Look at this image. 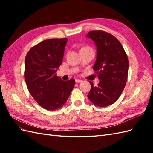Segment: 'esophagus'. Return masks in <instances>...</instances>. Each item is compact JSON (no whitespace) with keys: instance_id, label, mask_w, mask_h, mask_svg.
Segmentation results:
<instances>
[{"instance_id":"1","label":"esophagus","mask_w":153,"mask_h":153,"mask_svg":"<svg viewBox=\"0 0 153 153\" xmlns=\"http://www.w3.org/2000/svg\"><path fill=\"white\" fill-rule=\"evenodd\" d=\"M82 82V81L80 80V79H76V83H81Z\"/></svg>"}]
</instances>
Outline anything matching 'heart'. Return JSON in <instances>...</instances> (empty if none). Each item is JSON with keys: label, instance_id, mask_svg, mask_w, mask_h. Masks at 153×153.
Returning a JSON list of instances; mask_svg holds the SVG:
<instances>
[{"label": "heart", "instance_id": "heart-1", "mask_svg": "<svg viewBox=\"0 0 153 153\" xmlns=\"http://www.w3.org/2000/svg\"><path fill=\"white\" fill-rule=\"evenodd\" d=\"M85 48H87V47H85Z\"/></svg>", "mask_w": 153, "mask_h": 153}]
</instances>
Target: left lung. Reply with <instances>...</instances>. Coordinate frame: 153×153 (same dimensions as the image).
<instances>
[{
    "instance_id": "8db88e82",
    "label": "left lung",
    "mask_w": 153,
    "mask_h": 153,
    "mask_svg": "<svg viewBox=\"0 0 153 153\" xmlns=\"http://www.w3.org/2000/svg\"><path fill=\"white\" fill-rule=\"evenodd\" d=\"M96 45L97 56L93 69L98 74V86L89 82L87 95L94 105L106 107L112 105L126 86L129 60L122 44L113 35L102 31H92L86 35Z\"/></svg>"
}]
</instances>
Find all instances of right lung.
I'll use <instances>...</instances> for the list:
<instances>
[{"label": "right lung", "instance_id": "add662e5", "mask_svg": "<svg viewBox=\"0 0 153 153\" xmlns=\"http://www.w3.org/2000/svg\"><path fill=\"white\" fill-rule=\"evenodd\" d=\"M68 39H51L32 47L25 59L24 77L27 89L36 102L47 110L61 108L72 91L75 80L56 76Z\"/></svg>", "mask_w": 153, "mask_h": 153}]
</instances>
